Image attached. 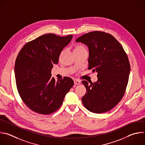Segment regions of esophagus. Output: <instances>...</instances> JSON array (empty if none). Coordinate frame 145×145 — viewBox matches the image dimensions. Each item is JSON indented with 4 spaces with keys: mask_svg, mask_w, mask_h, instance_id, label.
<instances>
[{
    "mask_svg": "<svg viewBox=\"0 0 145 145\" xmlns=\"http://www.w3.org/2000/svg\"><path fill=\"white\" fill-rule=\"evenodd\" d=\"M80 82H81L80 81L78 80H74V83L76 85H79L80 84Z\"/></svg>",
    "mask_w": 145,
    "mask_h": 145,
    "instance_id": "1",
    "label": "esophagus"
}]
</instances>
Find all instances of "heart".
<instances>
[{
	"mask_svg": "<svg viewBox=\"0 0 145 145\" xmlns=\"http://www.w3.org/2000/svg\"><path fill=\"white\" fill-rule=\"evenodd\" d=\"M83 50H86L85 47L81 45H76L74 49V51H83Z\"/></svg>",
	"mask_w": 145,
	"mask_h": 145,
	"instance_id": "1",
	"label": "heart"
}]
</instances>
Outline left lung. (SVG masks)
Here are the masks:
<instances>
[{
  "instance_id": "left-lung-1",
  "label": "left lung",
  "mask_w": 145,
  "mask_h": 145,
  "mask_svg": "<svg viewBox=\"0 0 145 145\" xmlns=\"http://www.w3.org/2000/svg\"><path fill=\"white\" fill-rule=\"evenodd\" d=\"M76 42L88 47V69L97 72L98 77L95 82L82 81L86 89L82 104L92 113L106 112L119 103L125 92L130 72L127 56L121 44L104 32H89Z\"/></svg>"
}]
</instances>
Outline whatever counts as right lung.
<instances>
[{
    "mask_svg": "<svg viewBox=\"0 0 145 145\" xmlns=\"http://www.w3.org/2000/svg\"><path fill=\"white\" fill-rule=\"evenodd\" d=\"M73 36H59L48 33L25 44L15 61V76L21 99L33 112L50 114L62 105L73 86L72 78L65 77L56 81L51 76L54 64L71 41Z\"/></svg>",
    "mask_w": 145,
    "mask_h": 145,
    "instance_id": "right-lung-1",
    "label": "right lung"
}]
</instances>
